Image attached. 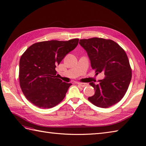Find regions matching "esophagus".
<instances>
[{
    "instance_id": "obj_1",
    "label": "esophagus",
    "mask_w": 146,
    "mask_h": 146,
    "mask_svg": "<svg viewBox=\"0 0 146 146\" xmlns=\"http://www.w3.org/2000/svg\"><path fill=\"white\" fill-rule=\"evenodd\" d=\"M78 84L82 87H85L88 85V83H78Z\"/></svg>"
}]
</instances>
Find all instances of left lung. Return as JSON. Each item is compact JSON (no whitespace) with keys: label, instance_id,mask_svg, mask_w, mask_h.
Masks as SVG:
<instances>
[{"label":"left lung","instance_id":"left-lung-1","mask_svg":"<svg viewBox=\"0 0 146 146\" xmlns=\"http://www.w3.org/2000/svg\"><path fill=\"white\" fill-rule=\"evenodd\" d=\"M80 46L89 56L96 74L104 72L105 78L98 85L90 83L95 94L88 100L100 108H108L124 96L131 79V69L124 50L111 39L92 38L80 39Z\"/></svg>","mask_w":146,"mask_h":146}]
</instances>
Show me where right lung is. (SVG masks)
Segmentation results:
<instances>
[{
    "label": "right lung",
    "instance_id": "1",
    "mask_svg": "<svg viewBox=\"0 0 146 146\" xmlns=\"http://www.w3.org/2000/svg\"><path fill=\"white\" fill-rule=\"evenodd\" d=\"M78 39L67 41L52 40L35 43L22 55L19 61V83L26 99L41 108H50L63 100L71 83L56 76L55 68Z\"/></svg>",
    "mask_w": 146,
    "mask_h": 146
}]
</instances>
